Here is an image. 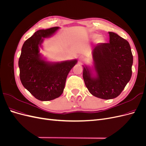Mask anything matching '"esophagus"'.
I'll use <instances>...</instances> for the list:
<instances>
[{
  "mask_svg": "<svg viewBox=\"0 0 146 146\" xmlns=\"http://www.w3.org/2000/svg\"><path fill=\"white\" fill-rule=\"evenodd\" d=\"M79 60H80L81 62H82V61L85 60V58H84V57L83 56H80V57H79Z\"/></svg>",
  "mask_w": 146,
  "mask_h": 146,
  "instance_id": "esophagus-1",
  "label": "esophagus"
}]
</instances>
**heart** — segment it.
Masks as SVG:
<instances>
[{
    "label": "heart",
    "instance_id": "1",
    "mask_svg": "<svg viewBox=\"0 0 146 146\" xmlns=\"http://www.w3.org/2000/svg\"><path fill=\"white\" fill-rule=\"evenodd\" d=\"M97 37H98V35H92V38H94V39L96 38ZM99 40H100V39H99Z\"/></svg>",
    "mask_w": 146,
    "mask_h": 146
}]
</instances>
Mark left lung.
I'll list each match as a JSON object with an SVG mask.
<instances>
[{
	"mask_svg": "<svg viewBox=\"0 0 146 146\" xmlns=\"http://www.w3.org/2000/svg\"><path fill=\"white\" fill-rule=\"evenodd\" d=\"M110 42L97 45L92 51L97 77L83 68V77L90 93L102 99L120 95L130 80L133 55L129 42L115 33L109 32Z\"/></svg>",
	"mask_w": 146,
	"mask_h": 146,
	"instance_id": "left-lung-1",
	"label": "left lung"
}]
</instances>
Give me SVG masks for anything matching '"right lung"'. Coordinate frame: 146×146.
<instances>
[{"instance_id": "1", "label": "right lung", "mask_w": 146, "mask_h": 146, "mask_svg": "<svg viewBox=\"0 0 146 146\" xmlns=\"http://www.w3.org/2000/svg\"><path fill=\"white\" fill-rule=\"evenodd\" d=\"M58 27L39 30L26 40L19 59V76L22 84L35 98L48 101L62 94L68 75L77 60L50 64L41 59L39 46L42 37L50 36Z\"/></svg>"}]
</instances>
